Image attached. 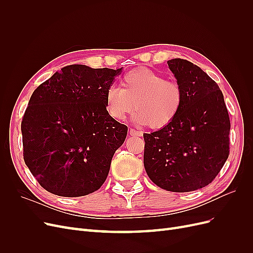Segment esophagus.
Listing matches in <instances>:
<instances>
[{"label": "esophagus", "instance_id": "obj_1", "mask_svg": "<svg viewBox=\"0 0 253 253\" xmlns=\"http://www.w3.org/2000/svg\"><path fill=\"white\" fill-rule=\"evenodd\" d=\"M128 133L131 136H141L142 135V133L140 131H137V129H135V128H129Z\"/></svg>", "mask_w": 253, "mask_h": 253}]
</instances>
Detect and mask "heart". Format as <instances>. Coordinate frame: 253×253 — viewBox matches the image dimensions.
I'll return each mask as SVG.
<instances>
[{
    "label": "heart",
    "mask_w": 253,
    "mask_h": 253,
    "mask_svg": "<svg viewBox=\"0 0 253 253\" xmlns=\"http://www.w3.org/2000/svg\"><path fill=\"white\" fill-rule=\"evenodd\" d=\"M183 91L177 82L147 68L126 73L121 88L111 86L105 93V110L110 117L124 120L135 109L133 120L152 128H163L177 117Z\"/></svg>",
    "instance_id": "b5f03b06"
}]
</instances>
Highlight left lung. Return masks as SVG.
Returning <instances> with one entry per match:
<instances>
[{
	"instance_id": "left-lung-1",
	"label": "left lung",
	"mask_w": 253,
	"mask_h": 253,
	"mask_svg": "<svg viewBox=\"0 0 253 253\" xmlns=\"http://www.w3.org/2000/svg\"><path fill=\"white\" fill-rule=\"evenodd\" d=\"M168 65L183 91L179 114L169 126L143 134V165L164 190L190 192L208 186L229 156L230 119L217 83L183 59Z\"/></svg>"
}]
</instances>
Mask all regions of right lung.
Masks as SVG:
<instances>
[{
	"instance_id": "add662e5",
	"label": "right lung",
	"mask_w": 253,
	"mask_h": 253,
	"mask_svg": "<svg viewBox=\"0 0 253 253\" xmlns=\"http://www.w3.org/2000/svg\"><path fill=\"white\" fill-rule=\"evenodd\" d=\"M121 70L68 65L30 97L21 124L23 156L48 192L84 196L108 177L127 134L105 110V93Z\"/></svg>"
}]
</instances>
